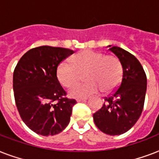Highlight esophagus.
<instances>
[{
    "mask_svg": "<svg viewBox=\"0 0 159 159\" xmlns=\"http://www.w3.org/2000/svg\"><path fill=\"white\" fill-rule=\"evenodd\" d=\"M87 100V98H81V99H77V102H86Z\"/></svg>",
    "mask_w": 159,
    "mask_h": 159,
    "instance_id": "esophagus-1",
    "label": "esophagus"
}]
</instances>
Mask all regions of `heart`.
I'll use <instances>...</instances> for the list:
<instances>
[{
    "instance_id": "1",
    "label": "heart",
    "mask_w": 159,
    "mask_h": 159,
    "mask_svg": "<svg viewBox=\"0 0 159 159\" xmlns=\"http://www.w3.org/2000/svg\"><path fill=\"white\" fill-rule=\"evenodd\" d=\"M71 65L66 62H60L56 76L58 82L65 87L77 84L85 74L86 83L77 85L69 90L71 97L82 98L96 94L102 90L108 93L120 84L122 77L120 62L114 56L92 50H84L72 57Z\"/></svg>"
}]
</instances>
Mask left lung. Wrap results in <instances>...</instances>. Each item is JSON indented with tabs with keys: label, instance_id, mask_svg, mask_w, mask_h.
<instances>
[{
	"label": "left lung",
	"instance_id": "obj_1",
	"mask_svg": "<svg viewBox=\"0 0 159 159\" xmlns=\"http://www.w3.org/2000/svg\"><path fill=\"white\" fill-rule=\"evenodd\" d=\"M107 47L122 66V80L118 89L105 98L104 105L93 115V120L103 133L120 135L129 130L142 113L147 77L142 65L133 54L116 46Z\"/></svg>",
	"mask_w": 159,
	"mask_h": 159
}]
</instances>
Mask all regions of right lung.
Wrapping results in <instances>:
<instances>
[{"label": "right lung", "instance_id": "right-lung-1", "mask_svg": "<svg viewBox=\"0 0 159 159\" xmlns=\"http://www.w3.org/2000/svg\"><path fill=\"white\" fill-rule=\"evenodd\" d=\"M73 53L68 48L40 46L25 53L15 68L16 106L24 123L38 134L54 135L69 124L76 101L65 98L66 92L56 71L60 62Z\"/></svg>", "mask_w": 159, "mask_h": 159}]
</instances>
